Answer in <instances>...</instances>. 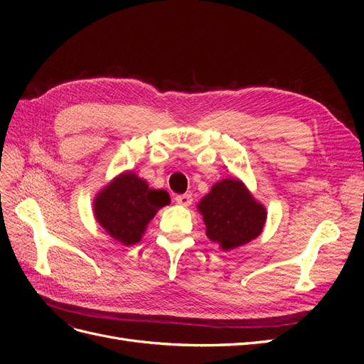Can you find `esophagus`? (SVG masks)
<instances>
[{"mask_svg": "<svg viewBox=\"0 0 364 364\" xmlns=\"http://www.w3.org/2000/svg\"><path fill=\"white\" fill-rule=\"evenodd\" d=\"M174 200L178 202L179 205H182V206H190V205H191V202H193V196H191L190 193L179 194V196H176V199H174Z\"/></svg>", "mask_w": 364, "mask_h": 364, "instance_id": "34e87169", "label": "esophagus"}]
</instances>
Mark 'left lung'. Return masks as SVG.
Wrapping results in <instances>:
<instances>
[{"mask_svg":"<svg viewBox=\"0 0 364 364\" xmlns=\"http://www.w3.org/2000/svg\"><path fill=\"white\" fill-rule=\"evenodd\" d=\"M197 209L203 217L206 237L222 250L250 243L262 232L267 218L266 206L237 178L214 183Z\"/></svg>","mask_w":364,"mask_h":364,"instance_id":"1","label":"left lung"}]
</instances>
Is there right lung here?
<instances>
[{"mask_svg":"<svg viewBox=\"0 0 364 364\" xmlns=\"http://www.w3.org/2000/svg\"><path fill=\"white\" fill-rule=\"evenodd\" d=\"M168 203L167 191L151 190L134 171H124L97 193L94 215L117 243L132 246L141 241L150 220Z\"/></svg>","mask_w":364,"mask_h":364,"instance_id":"obj_1","label":"right lung"}]
</instances>
